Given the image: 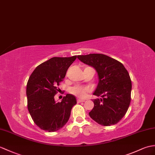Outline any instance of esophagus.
<instances>
[{
  "instance_id": "obj_1",
  "label": "esophagus",
  "mask_w": 155,
  "mask_h": 155,
  "mask_svg": "<svg viewBox=\"0 0 155 155\" xmlns=\"http://www.w3.org/2000/svg\"><path fill=\"white\" fill-rule=\"evenodd\" d=\"M84 102H85V100H82V99H80V98H78V99L77 100V102H78V103Z\"/></svg>"
}]
</instances>
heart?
<instances>
[{
    "label": "heart",
    "instance_id": "b5f03b06",
    "mask_svg": "<svg viewBox=\"0 0 155 155\" xmlns=\"http://www.w3.org/2000/svg\"><path fill=\"white\" fill-rule=\"evenodd\" d=\"M71 93L79 98H85L87 93L90 91V88L88 86H82L77 85L73 86L71 89Z\"/></svg>",
    "mask_w": 155,
    "mask_h": 155
}]
</instances>
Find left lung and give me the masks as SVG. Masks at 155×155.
<instances>
[{
  "mask_svg": "<svg viewBox=\"0 0 155 155\" xmlns=\"http://www.w3.org/2000/svg\"><path fill=\"white\" fill-rule=\"evenodd\" d=\"M78 59L94 67L99 82L93 94L102 98L92 100L89 112L93 120L104 126L117 124L126 114L131 102V81L124 64L104 54L78 55Z\"/></svg>",
  "mask_w": 155,
  "mask_h": 155,
  "instance_id": "8db88e82",
  "label": "left lung"
}]
</instances>
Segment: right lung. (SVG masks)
Returning a JSON list of instances; mask_svg holds the SVG:
<instances>
[{"label":"right lung","mask_w":155,"mask_h":155,"mask_svg":"<svg viewBox=\"0 0 155 155\" xmlns=\"http://www.w3.org/2000/svg\"><path fill=\"white\" fill-rule=\"evenodd\" d=\"M77 55L70 57H52L38 65L28 79L26 95L28 109L38 126L49 132L62 128L69 120L71 109L77 104L75 96L67 94L61 102L54 96L59 91L67 69Z\"/></svg>","instance_id":"obj_1"}]
</instances>
